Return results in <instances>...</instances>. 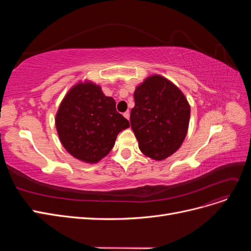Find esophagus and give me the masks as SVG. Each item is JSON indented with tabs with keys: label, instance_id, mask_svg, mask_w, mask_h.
<instances>
[{
	"label": "esophagus",
	"instance_id": "esophagus-1",
	"mask_svg": "<svg viewBox=\"0 0 251 251\" xmlns=\"http://www.w3.org/2000/svg\"><path fill=\"white\" fill-rule=\"evenodd\" d=\"M124 116H125L127 120H130V112H128V111L125 112V113H124Z\"/></svg>",
	"mask_w": 251,
	"mask_h": 251
}]
</instances>
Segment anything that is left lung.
Here are the masks:
<instances>
[{"mask_svg":"<svg viewBox=\"0 0 251 251\" xmlns=\"http://www.w3.org/2000/svg\"><path fill=\"white\" fill-rule=\"evenodd\" d=\"M131 126L142 153L160 161L183 143L191 107L180 89L160 75L144 79L134 92Z\"/></svg>","mask_w":251,"mask_h":251,"instance_id":"left-lung-1","label":"left lung"}]
</instances>
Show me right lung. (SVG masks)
Segmentation results:
<instances>
[{"mask_svg": "<svg viewBox=\"0 0 251 251\" xmlns=\"http://www.w3.org/2000/svg\"><path fill=\"white\" fill-rule=\"evenodd\" d=\"M60 142L80 161L97 163L113 149L119 132L130 126L116 111V102L100 86L78 82L60 102L55 117Z\"/></svg>", "mask_w": 251, "mask_h": 251, "instance_id": "add662e5", "label": "right lung"}]
</instances>
